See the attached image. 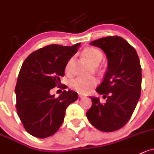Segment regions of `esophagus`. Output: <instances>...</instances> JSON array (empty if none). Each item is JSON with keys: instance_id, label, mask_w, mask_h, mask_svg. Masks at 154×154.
<instances>
[{"instance_id": "obj_1", "label": "esophagus", "mask_w": 154, "mask_h": 154, "mask_svg": "<svg viewBox=\"0 0 154 154\" xmlns=\"http://www.w3.org/2000/svg\"><path fill=\"white\" fill-rule=\"evenodd\" d=\"M79 97H80V98H83V97H84V95H82V94H79Z\"/></svg>"}]
</instances>
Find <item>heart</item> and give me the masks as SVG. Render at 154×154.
I'll return each instance as SVG.
<instances>
[{"label":"heart","mask_w":154,"mask_h":154,"mask_svg":"<svg viewBox=\"0 0 154 154\" xmlns=\"http://www.w3.org/2000/svg\"><path fill=\"white\" fill-rule=\"evenodd\" d=\"M84 56L87 60L94 65H97L103 58V54L100 50L95 48L88 47L83 51ZM73 63V58H70L65 66V70L70 72ZM97 83V80L93 77L79 76L72 79L70 82L71 88L80 93H88L92 90Z\"/></svg>","instance_id":"obj_1"}]
</instances>
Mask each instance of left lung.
Masks as SVG:
<instances>
[{"mask_svg":"<svg viewBox=\"0 0 154 154\" xmlns=\"http://www.w3.org/2000/svg\"><path fill=\"white\" fill-rule=\"evenodd\" d=\"M102 49L108 59L107 71L96 92L106 100L90 97L92 106L87 111L89 121L97 129L115 131L130 120L141 93L142 69L137 51L123 38H100L90 42Z\"/></svg>","mask_w":154,"mask_h":154,"instance_id":"left-lung-1","label":"left lung"}]
</instances>
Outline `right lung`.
<instances>
[{"mask_svg":"<svg viewBox=\"0 0 154 154\" xmlns=\"http://www.w3.org/2000/svg\"><path fill=\"white\" fill-rule=\"evenodd\" d=\"M80 45H47L31 53L23 63L15 87L16 109L32 136L43 139L54 134L63 123L66 109L78 99L74 91L64 90L58 97L50 91L59 85L66 64Z\"/></svg>","mask_w":154,"mask_h":154,"instance_id":"add662e5","label":"right lung"}]
</instances>
